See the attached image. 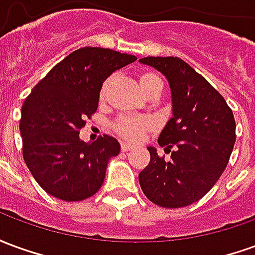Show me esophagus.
<instances>
[{
	"label": "esophagus",
	"instance_id": "esophagus-1",
	"mask_svg": "<svg viewBox=\"0 0 255 255\" xmlns=\"http://www.w3.org/2000/svg\"><path fill=\"white\" fill-rule=\"evenodd\" d=\"M131 149H133V147L129 143H122V151H129Z\"/></svg>",
	"mask_w": 255,
	"mask_h": 255
}]
</instances>
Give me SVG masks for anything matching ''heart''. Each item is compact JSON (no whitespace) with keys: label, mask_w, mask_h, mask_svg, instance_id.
Here are the masks:
<instances>
[{"label":"heart","mask_w":255,"mask_h":255,"mask_svg":"<svg viewBox=\"0 0 255 255\" xmlns=\"http://www.w3.org/2000/svg\"><path fill=\"white\" fill-rule=\"evenodd\" d=\"M157 82H161V79L153 72H144L139 76V84L143 90V93L146 94L150 90L151 86H154ZM112 79H106L105 82L102 83L100 90V98L101 101H104L108 94V90L111 87ZM153 127V122L147 119V117H128V116H122L119 117L117 120L113 123V129L117 135H120L122 138L128 139V140H132L136 142L139 139L142 138L144 132H147L149 129Z\"/></svg>","instance_id":"b5f03b06"}]
</instances>
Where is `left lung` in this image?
Masks as SVG:
<instances>
[{"label": "left lung", "instance_id": "1", "mask_svg": "<svg viewBox=\"0 0 255 255\" xmlns=\"http://www.w3.org/2000/svg\"><path fill=\"white\" fill-rule=\"evenodd\" d=\"M169 82L173 116L158 136L171 158L147 147L149 165L139 173L143 194L161 208H183L213 187L227 168L235 144L234 113L224 97L179 57L139 60Z\"/></svg>", "mask_w": 255, "mask_h": 255}]
</instances>
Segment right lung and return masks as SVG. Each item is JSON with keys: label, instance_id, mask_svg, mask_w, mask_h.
Returning <instances> with one entry per match:
<instances>
[{"label": "right lung", "instance_id": "right-lung-1", "mask_svg": "<svg viewBox=\"0 0 255 255\" xmlns=\"http://www.w3.org/2000/svg\"><path fill=\"white\" fill-rule=\"evenodd\" d=\"M135 60L111 49L82 47L54 65L25 98L20 119L23 158L47 194L75 202L101 188L120 143L109 135L86 143L79 132L98 108L105 79Z\"/></svg>", "mask_w": 255, "mask_h": 255}]
</instances>
